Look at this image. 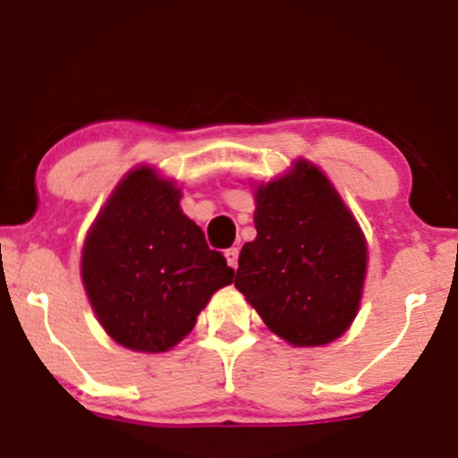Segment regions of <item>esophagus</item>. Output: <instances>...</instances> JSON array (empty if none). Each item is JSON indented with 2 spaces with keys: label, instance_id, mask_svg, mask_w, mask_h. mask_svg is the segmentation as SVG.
I'll list each match as a JSON object with an SVG mask.
<instances>
[{
  "label": "esophagus",
  "instance_id": "obj_1",
  "mask_svg": "<svg viewBox=\"0 0 458 458\" xmlns=\"http://www.w3.org/2000/svg\"><path fill=\"white\" fill-rule=\"evenodd\" d=\"M225 260H228L230 267L237 269V267H239V248L225 250Z\"/></svg>",
  "mask_w": 458,
  "mask_h": 458
}]
</instances>
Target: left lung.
<instances>
[{
  "instance_id": "left-lung-1",
  "label": "left lung",
  "mask_w": 458,
  "mask_h": 458,
  "mask_svg": "<svg viewBox=\"0 0 458 458\" xmlns=\"http://www.w3.org/2000/svg\"><path fill=\"white\" fill-rule=\"evenodd\" d=\"M254 225L234 286L271 333L293 345L344 335L359 310L368 245L328 178L300 160L289 175L260 184Z\"/></svg>"
}]
</instances>
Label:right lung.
I'll list each match as a JSON object with an SVG mask.
<instances>
[{
	"mask_svg": "<svg viewBox=\"0 0 458 458\" xmlns=\"http://www.w3.org/2000/svg\"><path fill=\"white\" fill-rule=\"evenodd\" d=\"M233 278L224 254L180 208V189L149 167L125 175L82 250V283L99 324L139 352L174 348Z\"/></svg>",
	"mask_w": 458,
	"mask_h": 458,
	"instance_id": "1",
	"label": "right lung"
}]
</instances>
